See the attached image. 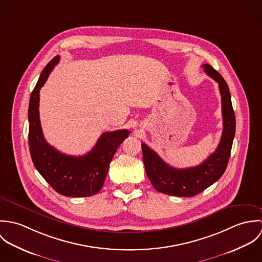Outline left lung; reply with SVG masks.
Wrapping results in <instances>:
<instances>
[{
	"label": "left lung",
	"instance_id": "left-lung-1",
	"mask_svg": "<svg viewBox=\"0 0 262 262\" xmlns=\"http://www.w3.org/2000/svg\"><path fill=\"white\" fill-rule=\"evenodd\" d=\"M203 68L207 75L218 82L222 97L223 132L215 152L200 165L181 169L168 165L145 143L141 144L146 174L152 186L157 191L168 195L190 198L212 186L223 176L231 154L236 121L230 91L222 75L213 67L206 63Z\"/></svg>",
	"mask_w": 262,
	"mask_h": 262
}]
</instances>
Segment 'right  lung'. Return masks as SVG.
I'll use <instances>...</instances> for the list:
<instances>
[{
    "label": "right lung",
    "mask_w": 262,
    "mask_h": 262,
    "mask_svg": "<svg viewBox=\"0 0 262 262\" xmlns=\"http://www.w3.org/2000/svg\"><path fill=\"white\" fill-rule=\"evenodd\" d=\"M59 59L58 55L55 56L44 68L30 97V154L39 173L58 193L73 198L91 196L103 187L113 156L130 131L124 129L103 133L94 148L82 156L63 154L46 142L39 118V91Z\"/></svg>",
    "instance_id": "1"
}]
</instances>
